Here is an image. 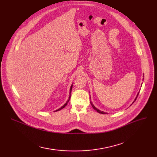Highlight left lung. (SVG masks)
Returning <instances> with one entry per match:
<instances>
[{
  "label": "left lung",
  "mask_w": 157,
  "mask_h": 157,
  "mask_svg": "<svg viewBox=\"0 0 157 157\" xmlns=\"http://www.w3.org/2000/svg\"><path fill=\"white\" fill-rule=\"evenodd\" d=\"M138 95H139V93L137 94V95L136 98H135V101H134L133 102V103H134V102L136 101V98H137V97ZM133 103H132V104H133ZM90 104H92V106L93 107V108H94V109H95V111H97V112H98V113H101V114H106V113H104V112H103V111H100L99 109H97V108H95V106H94V105L92 104V102H90Z\"/></svg>",
  "instance_id": "1"
}]
</instances>
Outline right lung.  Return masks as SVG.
I'll return each mask as SVG.
<instances>
[{
    "label": "right lung",
    "mask_w": 157,
    "mask_h": 157,
    "mask_svg": "<svg viewBox=\"0 0 157 157\" xmlns=\"http://www.w3.org/2000/svg\"><path fill=\"white\" fill-rule=\"evenodd\" d=\"M72 85H71V89H70V95H69V99H68V101L66 102V103L62 106V107H61V108H60V109H57V110H56V111H60V109H63V108H65V107L66 106V105L67 104V103H68V102L69 101V100H70V98H71V90H72Z\"/></svg>",
    "instance_id": "1"
}]
</instances>
